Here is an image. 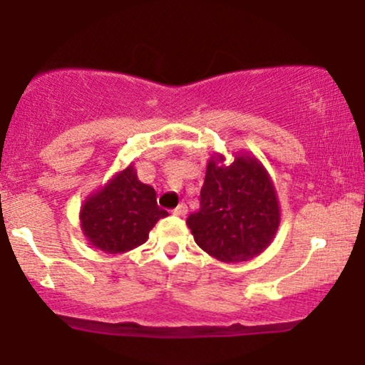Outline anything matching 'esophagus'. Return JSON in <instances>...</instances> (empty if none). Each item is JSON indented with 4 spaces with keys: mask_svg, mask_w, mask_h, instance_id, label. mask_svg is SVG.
I'll return each instance as SVG.
<instances>
[{
    "mask_svg": "<svg viewBox=\"0 0 365 365\" xmlns=\"http://www.w3.org/2000/svg\"><path fill=\"white\" fill-rule=\"evenodd\" d=\"M187 213V207H186V203H179L178 207L174 208V215H178V217H184Z\"/></svg>",
    "mask_w": 365,
    "mask_h": 365,
    "instance_id": "esophagus-1",
    "label": "esophagus"
}]
</instances>
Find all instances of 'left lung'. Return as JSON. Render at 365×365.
Listing matches in <instances>:
<instances>
[{"instance_id": "8db88e82", "label": "left lung", "mask_w": 365, "mask_h": 365, "mask_svg": "<svg viewBox=\"0 0 365 365\" xmlns=\"http://www.w3.org/2000/svg\"><path fill=\"white\" fill-rule=\"evenodd\" d=\"M208 162L200 210L186 224L195 241L224 263H239L267 250L280 224L275 187L256 158L235 157L230 165Z\"/></svg>"}]
</instances>
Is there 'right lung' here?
Here are the masks:
<instances>
[{"instance_id":"1","label":"right lung","mask_w":365,"mask_h":365,"mask_svg":"<svg viewBox=\"0 0 365 365\" xmlns=\"http://www.w3.org/2000/svg\"><path fill=\"white\" fill-rule=\"evenodd\" d=\"M169 215L157 205L152 186L140 182L133 165L85 201L81 229L92 246L119 255L140 246L158 218Z\"/></svg>"}]
</instances>
